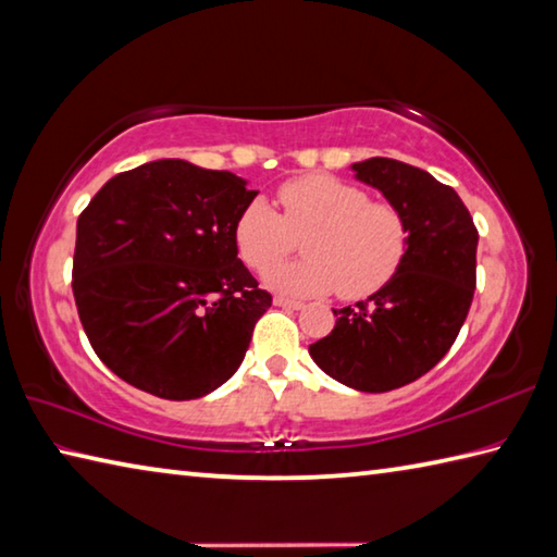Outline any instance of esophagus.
<instances>
[{
  "label": "esophagus",
  "mask_w": 557,
  "mask_h": 557,
  "mask_svg": "<svg viewBox=\"0 0 557 557\" xmlns=\"http://www.w3.org/2000/svg\"><path fill=\"white\" fill-rule=\"evenodd\" d=\"M274 306H278V308H290V310H298V308H302V302H300V300H296V298L276 296V298H274Z\"/></svg>",
  "instance_id": "34e87169"
}]
</instances>
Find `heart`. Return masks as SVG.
<instances>
[{
  "instance_id": "1",
  "label": "heart",
  "mask_w": 557,
  "mask_h": 557,
  "mask_svg": "<svg viewBox=\"0 0 557 557\" xmlns=\"http://www.w3.org/2000/svg\"><path fill=\"white\" fill-rule=\"evenodd\" d=\"M274 211L251 201L235 223V243L245 264L268 271L307 239L308 260L269 272L271 288L306 296L339 288L344 298H366L391 281L409 247V223L393 201L371 198L332 174H306L278 186Z\"/></svg>"
}]
</instances>
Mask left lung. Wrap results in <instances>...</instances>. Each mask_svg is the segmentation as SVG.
<instances>
[{
    "label": "left lung",
    "mask_w": 557,
    "mask_h": 557,
    "mask_svg": "<svg viewBox=\"0 0 557 557\" xmlns=\"http://www.w3.org/2000/svg\"><path fill=\"white\" fill-rule=\"evenodd\" d=\"M354 172L403 208L409 247L381 290L334 310L337 324L310 356L354 391L387 393L432 371L454 346L475 293L478 227L454 188L419 166L371 157Z\"/></svg>",
    "instance_id": "left-lung-1"
}]
</instances>
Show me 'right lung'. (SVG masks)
Returning <instances> with one entry per match:
<instances>
[{
	"label": "right lung",
	"instance_id": "1",
	"mask_svg": "<svg viewBox=\"0 0 557 557\" xmlns=\"http://www.w3.org/2000/svg\"><path fill=\"white\" fill-rule=\"evenodd\" d=\"M247 182L184 160L115 174L77 220L82 327L109 369L162 400H196L233 375L271 293L237 259Z\"/></svg>",
	"mask_w": 557,
	"mask_h": 557
}]
</instances>
